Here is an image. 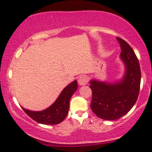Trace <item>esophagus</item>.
<instances>
[{"label":"esophagus","instance_id":"obj_1","mask_svg":"<svg viewBox=\"0 0 152 152\" xmlns=\"http://www.w3.org/2000/svg\"><path fill=\"white\" fill-rule=\"evenodd\" d=\"M87 83H88V79L86 76L82 75L79 77L78 84L80 86H84V85H86Z\"/></svg>","mask_w":152,"mask_h":152}]
</instances>
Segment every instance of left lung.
Instances as JSON below:
<instances>
[{
	"instance_id": "obj_1",
	"label": "left lung",
	"mask_w": 152,
	"mask_h": 152,
	"mask_svg": "<svg viewBox=\"0 0 152 152\" xmlns=\"http://www.w3.org/2000/svg\"><path fill=\"white\" fill-rule=\"evenodd\" d=\"M121 53L120 59L124 66L120 80L107 82L90 80L93 92L91 108L95 115L105 120H116L132 109L138 99L141 80L140 68L134 51L123 39L116 37Z\"/></svg>"
}]
</instances>
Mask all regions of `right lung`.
<instances>
[{"mask_svg": "<svg viewBox=\"0 0 152 152\" xmlns=\"http://www.w3.org/2000/svg\"><path fill=\"white\" fill-rule=\"evenodd\" d=\"M77 80L70 83L63 89L53 104L42 111H31L21 107L26 114L32 120L40 124H57L65 119L69 109L70 99L74 93L77 90Z\"/></svg>", "mask_w": 152, "mask_h": 152, "instance_id": "right-lung-1", "label": "right lung"}]
</instances>
